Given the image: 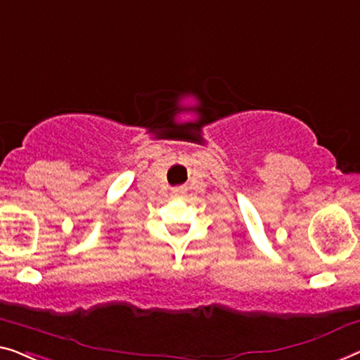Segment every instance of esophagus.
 Wrapping results in <instances>:
<instances>
[{"instance_id":"esophagus-1","label":"esophagus","mask_w":360,"mask_h":360,"mask_svg":"<svg viewBox=\"0 0 360 360\" xmlns=\"http://www.w3.org/2000/svg\"><path fill=\"white\" fill-rule=\"evenodd\" d=\"M182 194H184V191H182V189H174V191H173V195H174V197H181Z\"/></svg>"}]
</instances>
